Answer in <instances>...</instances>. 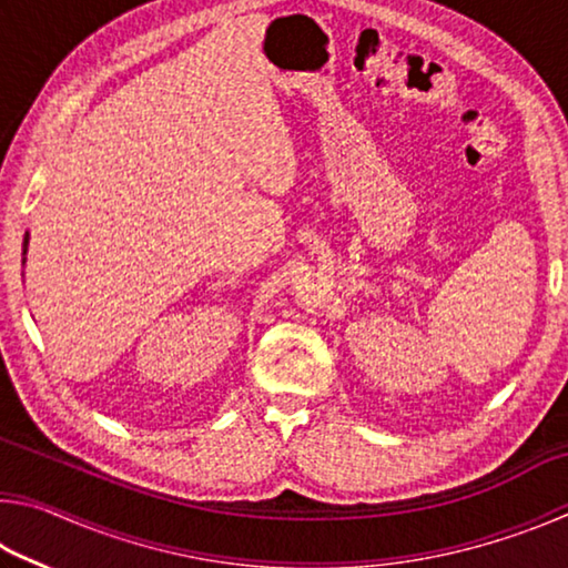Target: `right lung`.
Masks as SVG:
<instances>
[{
    "instance_id": "add662e5",
    "label": "right lung",
    "mask_w": 568,
    "mask_h": 568,
    "mask_svg": "<svg viewBox=\"0 0 568 568\" xmlns=\"http://www.w3.org/2000/svg\"><path fill=\"white\" fill-rule=\"evenodd\" d=\"M27 245H30V233L24 235V243H22V255H27ZM22 263H27V257H22Z\"/></svg>"
}]
</instances>
